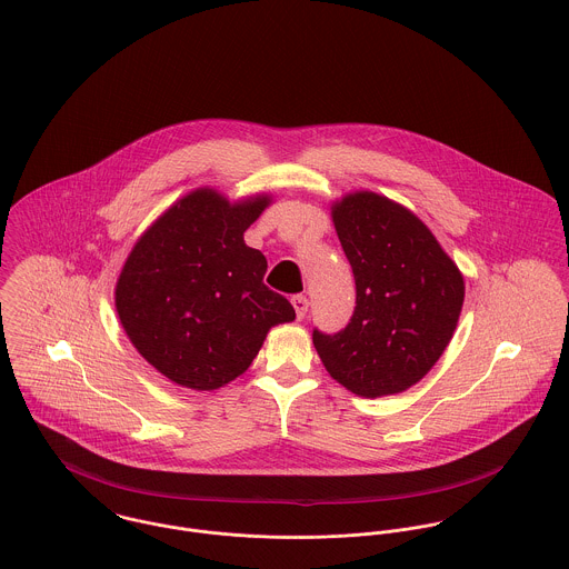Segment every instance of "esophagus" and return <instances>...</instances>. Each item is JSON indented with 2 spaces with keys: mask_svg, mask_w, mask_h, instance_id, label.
<instances>
[{
  "mask_svg": "<svg viewBox=\"0 0 569 569\" xmlns=\"http://www.w3.org/2000/svg\"><path fill=\"white\" fill-rule=\"evenodd\" d=\"M292 306H295L297 319H303L306 312H308V299H306L303 295H295V297H292Z\"/></svg>",
  "mask_w": 569,
  "mask_h": 569,
  "instance_id": "1",
  "label": "esophagus"
}]
</instances>
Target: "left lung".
<instances>
[{"label": "left lung", "instance_id": "obj_1", "mask_svg": "<svg viewBox=\"0 0 569 569\" xmlns=\"http://www.w3.org/2000/svg\"><path fill=\"white\" fill-rule=\"evenodd\" d=\"M330 210L355 272L357 306L341 332L315 330L317 355L352 395H399L419 383L452 341L463 274L432 230L383 194L348 192Z\"/></svg>", "mask_w": 569, "mask_h": 569}]
</instances>
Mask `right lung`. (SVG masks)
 Returning <instances> with one entry per match:
<instances>
[{
  "mask_svg": "<svg viewBox=\"0 0 569 569\" xmlns=\"http://www.w3.org/2000/svg\"><path fill=\"white\" fill-rule=\"evenodd\" d=\"M272 203L230 201L214 188L177 199L132 246L114 308L130 343L168 381L197 392L243 375L270 328L295 321L290 301L263 283L266 257L243 232Z\"/></svg>",
  "mask_w": 569,
  "mask_h": 569,
  "instance_id": "obj_1",
  "label": "right lung"
}]
</instances>
